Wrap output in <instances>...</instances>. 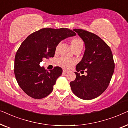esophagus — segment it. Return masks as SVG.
<instances>
[{"label": "esophagus", "mask_w": 128, "mask_h": 128, "mask_svg": "<svg viewBox=\"0 0 128 128\" xmlns=\"http://www.w3.org/2000/svg\"><path fill=\"white\" fill-rule=\"evenodd\" d=\"M63 73H64V74H66V73H69V72H68V71H66V70H63Z\"/></svg>", "instance_id": "34e87169"}]
</instances>
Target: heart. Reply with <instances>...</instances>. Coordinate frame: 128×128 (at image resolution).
<instances>
[{"instance_id":"heart-1","label":"heart","mask_w":128,"mask_h":128,"mask_svg":"<svg viewBox=\"0 0 128 128\" xmlns=\"http://www.w3.org/2000/svg\"><path fill=\"white\" fill-rule=\"evenodd\" d=\"M60 44H59L56 47L55 51L57 52L58 51ZM70 45L74 51L77 50H82L83 47V42L80 38L76 37L73 38L70 41ZM76 64V60L73 59H69L68 58L62 57L58 60V64L60 67L64 68V69H70Z\"/></svg>"}]
</instances>
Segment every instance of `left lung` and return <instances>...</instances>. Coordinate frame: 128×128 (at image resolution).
Segmentation results:
<instances>
[{
    "label": "left lung",
    "instance_id": "left-lung-1",
    "mask_svg": "<svg viewBox=\"0 0 128 128\" xmlns=\"http://www.w3.org/2000/svg\"><path fill=\"white\" fill-rule=\"evenodd\" d=\"M84 42V53L76 66V78L70 83L73 93L83 100L94 99L107 88L115 68L110 46L97 35L82 29L73 30ZM86 70L87 76L78 72Z\"/></svg>",
    "mask_w": 128,
    "mask_h": 128
}]
</instances>
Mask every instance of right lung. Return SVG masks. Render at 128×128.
<instances>
[{
    "mask_svg": "<svg viewBox=\"0 0 128 128\" xmlns=\"http://www.w3.org/2000/svg\"><path fill=\"white\" fill-rule=\"evenodd\" d=\"M66 28H42L28 36L16 52L14 74L23 92L35 99L43 98L53 90L57 78L62 74L59 66L48 72L40 64L43 59L54 57L61 41L76 36Z\"/></svg>",
    "mask_w": 128,
    "mask_h": 128,
    "instance_id": "1",
    "label": "right lung"
}]
</instances>
